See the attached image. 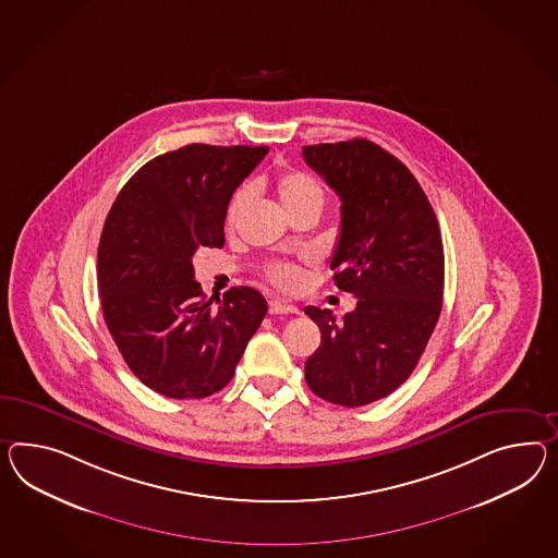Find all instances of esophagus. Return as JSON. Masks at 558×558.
Wrapping results in <instances>:
<instances>
[{"instance_id": "esophagus-1", "label": "esophagus", "mask_w": 558, "mask_h": 558, "mask_svg": "<svg viewBox=\"0 0 558 558\" xmlns=\"http://www.w3.org/2000/svg\"><path fill=\"white\" fill-rule=\"evenodd\" d=\"M269 314L271 315H289V314H300V310L295 307V305H289L286 301L281 300H272L269 303Z\"/></svg>"}]
</instances>
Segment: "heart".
Listing matches in <instances>:
<instances>
[{
	"label": "heart",
	"instance_id": "b5f03b06",
	"mask_svg": "<svg viewBox=\"0 0 558 558\" xmlns=\"http://www.w3.org/2000/svg\"><path fill=\"white\" fill-rule=\"evenodd\" d=\"M275 190L289 215L298 213L301 208H307V206H322V202H324V190L319 186V182L312 173L301 172V170H287V172L279 173V178L275 182ZM248 202H251V190L246 186L239 187L232 194L227 213H225L227 229L236 227ZM265 275H267L269 283L283 289V291H298L305 281L303 269L295 263H272L267 267Z\"/></svg>",
	"mask_w": 558,
	"mask_h": 558
}]
</instances>
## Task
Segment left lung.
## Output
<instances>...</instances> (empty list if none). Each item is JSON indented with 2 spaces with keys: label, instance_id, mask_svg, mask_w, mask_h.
<instances>
[{
  "label": "left lung",
  "instance_id": "left-lung-1",
  "mask_svg": "<svg viewBox=\"0 0 558 558\" xmlns=\"http://www.w3.org/2000/svg\"><path fill=\"white\" fill-rule=\"evenodd\" d=\"M303 159L342 201L331 271L356 310L338 322L305 307L322 343L305 362L319 399L364 407L395 392L423 356L444 305L437 216L409 168L368 140L303 147Z\"/></svg>",
  "mask_w": 558,
  "mask_h": 558
}]
</instances>
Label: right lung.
<instances>
[{
  "label": "right lung",
  "instance_id": "1",
  "mask_svg": "<svg viewBox=\"0 0 558 558\" xmlns=\"http://www.w3.org/2000/svg\"><path fill=\"white\" fill-rule=\"evenodd\" d=\"M267 151H168L133 173L107 215L97 255L105 324L131 372L168 399H204L229 385L267 314L253 287H232L213 307L192 265L201 246L225 244L232 192Z\"/></svg>",
  "mask_w": 558,
  "mask_h": 558
}]
</instances>
